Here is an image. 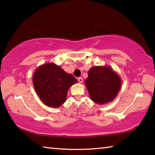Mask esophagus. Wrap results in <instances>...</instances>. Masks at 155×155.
<instances>
[{
    "label": "esophagus",
    "instance_id": "34e87169",
    "mask_svg": "<svg viewBox=\"0 0 155 155\" xmlns=\"http://www.w3.org/2000/svg\"><path fill=\"white\" fill-rule=\"evenodd\" d=\"M78 81L80 83H83V78L82 77H78Z\"/></svg>",
    "mask_w": 155,
    "mask_h": 155
}]
</instances>
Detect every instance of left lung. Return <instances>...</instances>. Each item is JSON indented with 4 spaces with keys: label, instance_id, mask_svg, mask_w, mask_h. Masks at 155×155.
I'll return each mask as SVG.
<instances>
[{
    "label": "left lung",
    "instance_id": "8db88e82",
    "mask_svg": "<svg viewBox=\"0 0 155 155\" xmlns=\"http://www.w3.org/2000/svg\"><path fill=\"white\" fill-rule=\"evenodd\" d=\"M85 83L90 98L100 104L111 102L121 88L120 76L108 65L91 68Z\"/></svg>",
    "mask_w": 155,
    "mask_h": 155
}]
</instances>
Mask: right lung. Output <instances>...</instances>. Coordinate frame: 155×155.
<instances>
[{
	"label": "right lung",
	"instance_id": "1",
	"mask_svg": "<svg viewBox=\"0 0 155 155\" xmlns=\"http://www.w3.org/2000/svg\"><path fill=\"white\" fill-rule=\"evenodd\" d=\"M77 80L53 63H46L35 70L33 83L41 102L51 107H59L66 101L67 93Z\"/></svg>",
	"mask_w": 155,
	"mask_h": 155
}]
</instances>
